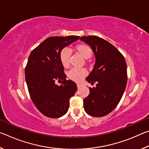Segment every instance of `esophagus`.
<instances>
[{"instance_id": "esophagus-1", "label": "esophagus", "mask_w": 149, "mask_h": 149, "mask_svg": "<svg viewBox=\"0 0 149 149\" xmlns=\"http://www.w3.org/2000/svg\"><path fill=\"white\" fill-rule=\"evenodd\" d=\"M77 86L78 89H79V88H80L82 86V84H77Z\"/></svg>"}]
</instances>
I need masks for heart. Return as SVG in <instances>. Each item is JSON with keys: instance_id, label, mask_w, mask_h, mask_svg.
I'll return each instance as SVG.
<instances>
[{"instance_id": "heart-1", "label": "heart", "mask_w": 149, "mask_h": 149, "mask_svg": "<svg viewBox=\"0 0 149 149\" xmlns=\"http://www.w3.org/2000/svg\"><path fill=\"white\" fill-rule=\"evenodd\" d=\"M74 50L79 54L85 59L90 58L92 56L93 50L87 45L79 44L74 47ZM60 61L64 68H68L70 64V53L68 50L64 49L60 51L59 54ZM87 74V71L84 68H74L70 70L68 73V77L74 81L79 82Z\"/></svg>"}]
</instances>
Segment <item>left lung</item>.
I'll return each instance as SVG.
<instances>
[{
	"instance_id": "left-lung-1",
	"label": "left lung",
	"mask_w": 149,
	"mask_h": 149,
	"mask_svg": "<svg viewBox=\"0 0 149 149\" xmlns=\"http://www.w3.org/2000/svg\"><path fill=\"white\" fill-rule=\"evenodd\" d=\"M80 40L91 47L95 56L93 69L86 78L97 86L89 87L84 100L88 114L102 117L114 109L122 99L127 85V65L123 55L114 46L97 36H84Z\"/></svg>"
}]
</instances>
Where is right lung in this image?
Masks as SVG:
<instances>
[{
    "instance_id": "right-lung-1",
    "label": "right lung",
    "mask_w": 149,
    "mask_h": 149,
    "mask_svg": "<svg viewBox=\"0 0 149 149\" xmlns=\"http://www.w3.org/2000/svg\"><path fill=\"white\" fill-rule=\"evenodd\" d=\"M79 36L50 37L31 51L25 69L26 81L33 102L42 114L57 118L68 112L70 98L77 91L72 80H66L59 54ZM56 80L61 82L58 86Z\"/></svg>"
}]
</instances>
